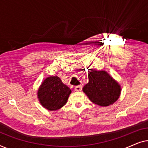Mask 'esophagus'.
<instances>
[{"label":"esophagus","instance_id":"obj_1","mask_svg":"<svg viewBox=\"0 0 148 148\" xmlns=\"http://www.w3.org/2000/svg\"><path fill=\"white\" fill-rule=\"evenodd\" d=\"M82 86H81V85L75 87V91H76V92H79V91L82 90Z\"/></svg>","mask_w":148,"mask_h":148}]
</instances>
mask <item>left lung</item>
Instances as JSON below:
<instances>
[{
	"label": "left lung",
	"instance_id": "8db88e82",
	"mask_svg": "<svg viewBox=\"0 0 148 148\" xmlns=\"http://www.w3.org/2000/svg\"><path fill=\"white\" fill-rule=\"evenodd\" d=\"M89 82L83 92L93 103L100 106H108L118 100L121 86L105 71L91 69L88 73Z\"/></svg>",
	"mask_w": 148,
	"mask_h": 148
}]
</instances>
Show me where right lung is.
<instances>
[{
  "mask_svg": "<svg viewBox=\"0 0 148 148\" xmlns=\"http://www.w3.org/2000/svg\"><path fill=\"white\" fill-rule=\"evenodd\" d=\"M71 93L70 88L64 85L57 76L48 77L44 79L38 91L40 104L48 110H56L67 102Z\"/></svg>",
  "mask_w": 148,
  "mask_h": 148,
  "instance_id": "obj_1",
  "label": "right lung"
}]
</instances>
